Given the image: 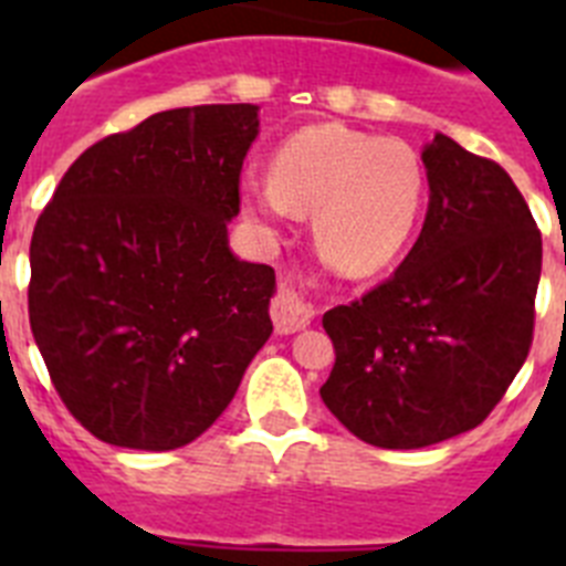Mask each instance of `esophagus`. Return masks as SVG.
<instances>
[{"label": "esophagus", "mask_w": 566, "mask_h": 566, "mask_svg": "<svg viewBox=\"0 0 566 566\" xmlns=\"http://www.w3.org/2000/svg\"><path fill=\"white\" fill-rule=\"evenodd\" d=\"M272 319L277 334H294L312 323L314 306L292 283H280L277 294L272 300Z\"/></svg>", "instance_id": "obj_1"}]
</instances>
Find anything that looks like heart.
<instances>
[{"label":"heart","instance_id":"1","mask_svg":"<svg viewBox=\"0 0 566 566\" xmlns=\"http://www.w3.org/2000/svg\"><path fill=\"white\" fill-rule=\"evenodd\" d=\"M272 178L247 175L240 203L263 223L314 212L312 232L328 266L371 277L408 249L424 207V167L399 138L312 124L272 155Z\"/></svg>","mask_w":566,"mask_h":566}]
</instances>
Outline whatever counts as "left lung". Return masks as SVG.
Segmentation results:
<instances>
[{
    "mask_svg": "<svg viewBox=\"0 0 566 566\" xmlns=\"http://www.w3.org/2000/svg\"><path fill=\"white\" fill-rule=\"evenodd\" d=\"M431 201L394 277L323 314L334 368L319 397L357 439L413 451L476 428L524 365L542 232L513 178L437 133Z\"/></svg>",
    "mask_w": 566,
    "mask_h": 566,
    "instance_id": "8db88e82",
    "label": "left lung"
}]
</instances>
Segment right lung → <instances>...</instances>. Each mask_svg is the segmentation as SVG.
Here are the masks:
<instances>
[{"instance_id": "1", "label": "right lung", "mask_w": 566, "mask_h": 566, "mask_svg": "<svg viewBox=\"0 0 566 566\" xmlns=\"http://www.w3.org/2000/svg\"><path fill=\"white\" fill-rule=\"evenodd\" d=\"M254 104L149 115L78 155L30 240V332L96 439L175 451L272 334L274 269L229 249Z\"/></svg>"}]
</instances>
